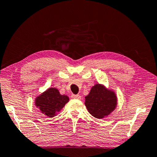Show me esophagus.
<instances>
[{
    "label": "esophagus",
    "mask_w": 157,
    "mask_h": 157,
    "mask_svg": "<svg viewBox=\"0 0 157 157\" xmlns=\"http://www.w3.org/2000/svg\"><path fill=\"white\" fill-rule=\"evenodd\" d=\"M71 98H75V99H78V100H79V99H81V96L78 95V94H77V95H75V94H73V95L71 96Z\"/></svg>",
    "instance_id": "34e87169"
}]
</instances>
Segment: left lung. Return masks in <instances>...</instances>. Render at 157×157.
<instances>
[{"instance_id":"left-lung-1","label":"left lung","mask_w":157,"mask_h":157,"mask_svg":"<svg viewBox=\"0 0 157 157\" xmlns=\"http://www.w3.org/2000/svg\"><path fill=\"white\" fill-rule=\"evenodd\" d=\"M117 103V98L114 92L100 84L92 86L85 97V105L89 113L98 119L109 115L116 108Z\"/></svg>"}]
</instances>
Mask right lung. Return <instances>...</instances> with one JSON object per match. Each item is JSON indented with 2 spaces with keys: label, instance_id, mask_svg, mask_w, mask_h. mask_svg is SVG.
<instances>
[{
  "label": "right lung",
  "instance_id": "obj_1",
  "mask_svg": "<svg viewBox=\"0 0 157 157\" xmlns=\"http://www.w3.org/2000/svg\"><path fill=\"white\" fill-rule=\"evenodd\" d=\"M69 98L66 95H61L56 88H49L35 101L36 106L49 117H53L68 103Z\"/></svg>",
  "mask_w": 157,
  "mask_h": 157
}]
</instances>
